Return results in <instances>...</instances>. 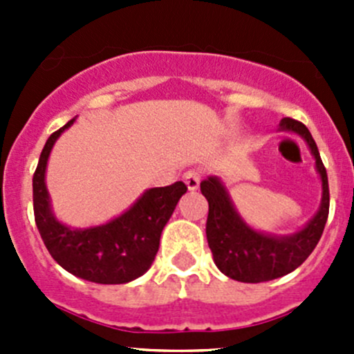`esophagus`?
Masks as SVG:
<instances>
[{
    "label": "esophagus",
    "instance_id": "esophagus-1",
    "mask_svg": "<svg viewBox=\"0 0 354 354\" xmlns=\"http://www.w3.org/2000/svg\"><path fill=\"white\" fill-rule=\"evenodd\" d=\"M183 180L187 183L188 190H197L200 185V173L197 169H190L183 174Z\"/></svg>",
    "mask_w": 354,
    "mask_h": 354
}]
</instances>
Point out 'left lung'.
Returning a JSON list of instances; mask_svg holds the SVG:
<instances>
[{"label":"left lung","mask_w":354,"mask_h":354,"mask_svg":"<svg viewBox=\"0 0 354 354\" xmlns=\"http://www.w3.org/2000/svg\"><path fill=\"white\" fill-rule=\"evenodd\" d=\"M279 128L305 138L310 152L315 157V167L322 180L320 209L303 230L288 236L259 233L241 219L219 178L209 176L200 183L202 195L209 202L205 233L214 262L221 272L241 283L272 281L298 269L319 243L329 216L327 171L312 133L305 124L292 118H283Z\"/></svg>","instance_id":"1"}]
</instances>
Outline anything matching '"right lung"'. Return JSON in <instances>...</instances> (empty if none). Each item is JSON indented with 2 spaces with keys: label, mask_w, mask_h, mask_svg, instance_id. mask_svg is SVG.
<instances>
[{
  "label": "right lung",
  "mask_w": 354,
  "mask_h": 354,
  "mask_svg": "<svg viewBox=\"0 0 354 354\" xmlns=\"http://www.w3.org/2000/svg\"><path fill=\"white\" fill-rule=\"evenodd\" d=\"M73 121L48 138L39 157L32 178L35 224L48 252L70 274L97 284L130 283L151 269L160 233L178 200L187 194V185L176 181L169 187L151 188L127 212L101 226L75 230L59 223L46 188V166L55 142Z\"/></svg>",
  "instance_id": "right-lung-1"
}]
</instances>
